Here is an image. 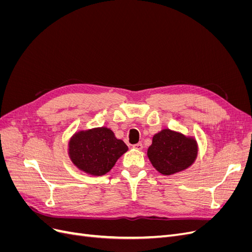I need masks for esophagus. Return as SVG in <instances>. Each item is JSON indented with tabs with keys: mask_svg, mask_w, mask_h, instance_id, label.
I'll return each instance as SVG.
<instances>
[{
	"mask_svg": "<svg viewBox=\"0 0 252 252\" xmlns=\"http://www.w3.org/2000/svg\"><path fill=\"white\" fill-rule=\"evenodd\" d=\"M143 144L142 143H138V144H134L133 145V148L136 149V150H142L143 149Z\"/></svg>",
	"mask_w": 252,
	"mask_h": 252,
	"instance_id": "34e87169",
	"label": "esophagus"
}]
</instances>
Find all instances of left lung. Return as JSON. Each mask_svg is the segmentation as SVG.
<instances>
[{"label":"left lung","mask_w":252,"mask_h":252,"mask_svg":"<svg viewBox=\"0 0 252 252\" xmlns=\"http://www.w3.org/2000/svg\"><path fill=\"white\" fill-rule=\"evenodd\" d=\"M147 156L159 173L171 175L187 169L194 163L197 157V144L191 136L163 129L152 138Z\"/></svg>","instance_id":"left-lung-1"}]
</instances>
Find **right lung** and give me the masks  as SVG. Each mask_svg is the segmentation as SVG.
<instances>
[{
    "instance_id": "add662e5",
    "label": "right lung",
    "mask_w": 252,
    "mask_h": 252,
    "mask_svg": "<svg viewBox=\"0 0 252 252\" xmlns=\"http://www.w3.org/2000/svg\"><path fill=\"white\" fill-rule=\"evenodd\" d=\"M68 147L71 162L80 170L95 177L110 171L118 159L128 150L127 145L117 139L107 127L75 132Z\"/></svg>"
}]
</instances>
